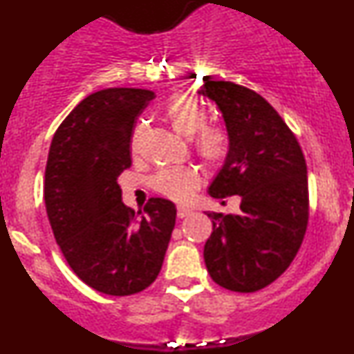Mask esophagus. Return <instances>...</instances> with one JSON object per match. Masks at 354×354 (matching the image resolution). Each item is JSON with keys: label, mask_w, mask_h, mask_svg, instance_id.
<instances>
[{"label": "esophagus", "mask_w": 354, "mask_h": 354, "mask_svg": "<svg viewBox=\"0 0 354 354\" xmlns=\"http://www.w3.org/2000/svg\"><path fill=\"white\" fill-rule=\"evenodd\" d=\"M193 213L189 208H186V206H178V218H186L189 216V214Z\"/></svg>", "instance_id": "1"}]
</instances>
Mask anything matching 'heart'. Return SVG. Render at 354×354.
<instances>
[{
    "label": "heart",
    "mask_w": 354,
    "mask_h": 354,
    "mask_svg": "<svg viewBox=\"0 0 354 354\" xmlns=\"http://www.w3.org/2000/svg\"><path fill=\"white\" fill-rule=\"evenodd\" d=\"M165 115L178 135L186 140L194 138V148L209 165H221L230 149L228 135L216 126H205L206 115L196 101L185 95H174L165 106ZM145 136V124L140 123L129 138V148L138 153ZM200 174L191 168H165L153 178L154 189L173 200H186L200 186Z\"/></svg>",
    "instance_id": "heart-1"
}]
</instances>
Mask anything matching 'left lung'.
Returning a JSON list of instances; mask_svg holds the SVG:
<instances>
[{"label":"left lung","mask_w":354,"mask_h":354,"mask_svg":"<svg viewBox=\"0 0 354 354\" xmlns=\"http://www.w3.org/2000/svg\"><path fill=\"white\" fill-rule=\"evenodd\" d=\"M198 95L216 103L230 140L209 196L241 198L239 214L206 211L213 233L203 251L205 265L219 286L253 293L283 274L301 246L306 161L283 118L253 89L206 78Z\"/></svg>","instance_id":"1"}]
</instances>
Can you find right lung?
Here are the masks:
<instances>
[{
  "label": "right lung",
  "instance_id": "obj_1",
  "mask_svg": "<svg viewBox=\"0 0 354 354\" xmlns=\"http://www.w3.org/2000/svg\"><path fill=\"white\" fill-rule=\"evenodd\" d=\"M153 98L138 88L91 93L64 118L48 154L44 203L53 234L76 276L104 295L140 293L156 279L176 221V206L163 198L136 214L118 185L131 166L133 124Z\"/></svg>",
  "mask_w": 354,
  "mask_h": 354
}]
</instances>
